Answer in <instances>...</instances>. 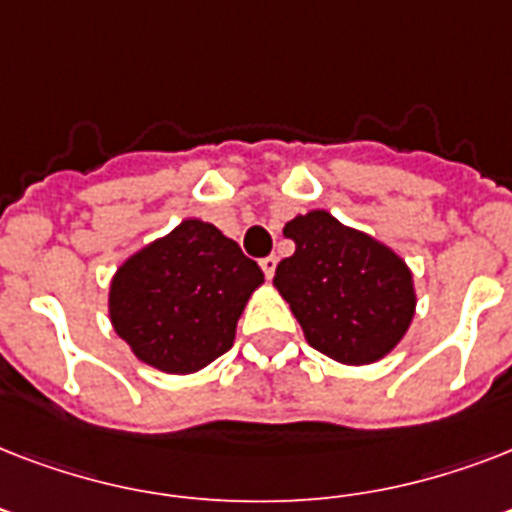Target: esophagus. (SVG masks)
<instances>
[{"label": "esophagus", "mask_w": 512, "mask_h": 512, "mask_svg": "<svg viewBox=\"0 0 512 512\" xmlns=\"http://www.w3.org/2000/svg\"><path fill=\"white\" fill-rule=\"evenodd\" d=\"M276 263H279V260H276L273 255H268V257H263V260H260V268H263L265 279H273V273H276Z\"/></svg>", "instance_id": "obj_1"}]
</instances>
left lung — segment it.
<instances>
[{
  "mask_svg": "<svg viewBox=\"0 0 512 512\" xmlns=\"http://www.w3.org/2000/svg\"><path fill=\"white\" fill-rule=\"evenodd\" d=\"M295 255L273 276L305 340L340 364H374L396 348L414 319L409 265L372 236L324 209L284 225Z\"/></svg>",
  "mask_w": 512,
  "mask_h": 512,
  "instance_id": "obj_1",
  "label": "left lung"
}]
</instances>
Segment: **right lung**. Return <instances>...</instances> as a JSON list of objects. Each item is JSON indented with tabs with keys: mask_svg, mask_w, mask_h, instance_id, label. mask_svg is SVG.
<instances>
[{
	"mask_svg": "<svg viewBox=\"0 0 512 512\" xmlns=\"http://www.w3.org/2000/svg\"><path fill=\"white\" fill-rule=\"evenodd\" d=\"M263 281L236 241L188 217L119 265L108 313L143 364L191 374L231 348L241 311Z\"/></svg>",
	"mask_w": 512,
	"mask_h": 512,
	"instance_id": "right-lung-1",
	"label": "right lung"
}]
</instances>
